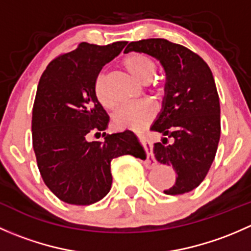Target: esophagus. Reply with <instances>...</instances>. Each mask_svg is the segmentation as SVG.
Listing matches in <instances>:
<instances>
[{
	"label": "esophagus",
	"mask_w": 251,
	"mask_h": 251,
	"mask_svg": "<svg viewBox=\"0 0 251 251\" xmlns=\"http://www.w3.org/2000/svg\"><path fill=\"white\" fill-rule=\"evenodd\" d=\"M140 138L142 140V142H143V146H144V148H146L147 153H148L149 159H151V161H153V165H154V164H156V160H155V158L153 156V153H151V142H149V140L146 137V136H140Z\"/></svg>",
	"instance_id": "1"
}]
</instances>
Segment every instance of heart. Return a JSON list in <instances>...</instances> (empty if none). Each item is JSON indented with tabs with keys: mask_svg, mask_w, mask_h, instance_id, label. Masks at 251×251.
Instances as JSON below:
<instances>
[{
	"mask_svg": "<svg viewBox=\"0 0 251 251\" xmlns=\"http://www.w3.org/2000/svg\"><path fill=\"white\" fill-rule=\"evenodd\" d=\"M125 69L136 80L147 83L155 74L156 64L151 57L142 53H131L123 62ZM95 92L100 104L105 108H113L114 104L107 96L104 86V75H98L95 82ZM155 115V107L148 100L128 103L123 105L113 115V123L118 128L141 130Z\"/></svg>",
	"mask_w": 251,
	"mask_h": 251,
	"instance_id": "b5f03b06",
	"label": "heart"
}]
</instances>
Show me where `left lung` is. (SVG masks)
Returning <instances> with one entry per match:
<instances>
[{"label": "left lung", "instance_id": "left-lung-1", "mask_svg": "<svg viewBox=\"0 0 251 251\" xmlns=\"http://www.w3.org/2000/svg\"><path fill=\"white\" fill-rule=\"evenodd\" d=\"M146 53L156 58L166 73L163 108L151 130L163 143H154L160 164L173 166L176 182L165 194L193 191L203 182L215 155L221 133L220 100L209 65L182 45L165 39L130 42L125 52ZM168 138L173 142L166 145Z\"/></svg>", "mask_w": 251, "mask_h": 251}]
</instances>
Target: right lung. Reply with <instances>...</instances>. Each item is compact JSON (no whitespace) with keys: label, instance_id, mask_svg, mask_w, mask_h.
<instances>
[{"label":"right lung","instance_id":"obj_1","mask_svg":"<svg viewBox=\"0 0 251 251\" xmlns=\"http://www.w3.org/2000/svg\"><path fill=\"white\" fill-rule=\"evenodd\" d=\"M126 44L81 42L53 59L40 78L32 108V147L44 182L68 204L90 205L104 198L113 182L114 158L146 156L131 131L107 135L103 142L87 141L88 133L102 132L109 123L96 96V78Z\"/></svg>","mask_w":251,"mask_h":251}]
</instances>
